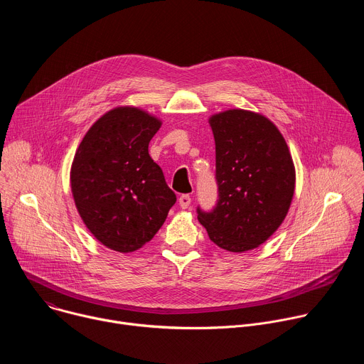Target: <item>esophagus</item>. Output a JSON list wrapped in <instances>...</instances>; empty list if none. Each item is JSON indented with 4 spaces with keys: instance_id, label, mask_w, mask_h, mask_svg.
<instances>
[{
    "instance_id": "obj_1",
    "label": "esophagus",
    "mask_w": 364,
    "mask_h": 364,
    "mask_svg": "<svg viewBox=\"0 0 364 364\" xmlns=\"http://www.w3.org/2000/svg\"><path fill=\"white\" fill-rule=\"evenodd\" d=\"M178 204H180L181 209H188L190 204H191V197H190L188 194H183V196H180V198H178Z\"/></svg>"
}]
</instances>
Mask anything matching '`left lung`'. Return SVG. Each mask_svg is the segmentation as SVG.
<instances>
[{"instance_id": "1", "label": "left lung", "mask_w": 364, "mask_h": 364, "mask_svg": "<svg viewBox=\"0 0 364 364\" xmlns=\"http://www.w3.org/2000/svg\"><path fill=\"white\" fill-rule=\"evenodd\" d=\"M216 142L219 198L197 207L209 237L229 252L268 240L284 222L295 190V168L279 129L264 115L229 109L209 119Z\"/></svg>"}]
</instances>
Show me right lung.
Returning a JSON list of instances; mask_svg holds the SVG:
<instances>
[{"label": "right lung", "mask_w": 364, "mask_h": 364, "mask_svg": "<svg viewBox=\"0 0 364 364\" xmlns=\"http://www.w3.org/2000/svg\"><path fill=\"white\" fill-rule=\"evenodd\" d=\"M161 121L134 107L100 117L73 159L70 186L77 212L107 247L129 253L160 230L177 197L148 144Z\"/></svg>", "instance_id": "add662e5"}]
</instances>
